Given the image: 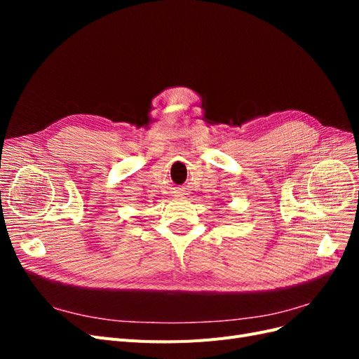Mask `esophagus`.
Returning <instances> with one entry per match:
<instances>
[{
  "label": "esophagus",
  "mask_w": 359,
  "mask_h": 359,
  "mask_svg": "<svg viewBox=\"0 0 359 359\" xmlns=\"http://www.w3.org/2000/svg\"><path fill=\"white\" fill-rule=\"evenodd\" d=\"M180 193H182V191H180Z\"/></svg>",
  "instance_id": "34e87169"
}]
</instances>
